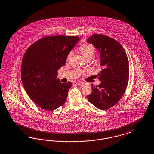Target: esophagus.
<instances>
[{"mask_svg":"<svg viewBox=\"0 0 154 154\" xmlns=\"http://www.w3.org/2000/svg\"><path fill=\"white\" fill-rule=\"evenodd\" d=\"M77 85H79V86H84L85 85V83L82 82H77Z\"/></svg>","mask_w":154,"mask_h":154,"instance_id":"obj_1","label":"esophagus"}]
</instances>
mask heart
<instances>
[{
    "instance_id": "1",
    "label": "heart",
    "mask_w": 154,
    "mask_h": 154,
    "mask_svg": "<svg viewBox=\"0 0 154 154\" xmlns=\"http://www.w3.org/2000/svg\"><path fill=\"white\" fill-rule=\"evenodd\" d=\"M79 51H80L81 54L82 55V57L85 59L86 58H91L92 57L94 52H95V49L92 45L87 43V44H84L81 46H80L79 48ZM70 54H69L68 56V58L69 57Z\"/></svg>"
}]
</instances>
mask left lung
Returning <instances> with one entry per match:
<instances>
[{
    "label": "left lung",
    "mask_w": 154,
    "mask_h": 154,
    "mask_svg": "<svg viewBox=\"0 0 154 154\" xmlns=\"http://www.w3.org/2000/svg\"><path fill=\"white\" fill-rule=\"evenodd\" d=\"M91 43L100 54L99 74L101 84H92V92L87 96L89 101L101 110L116 104L125 92L129 79V62L123 46L115 39L101 34L89 37Z\"/></svg>",
    "instance_id": "left-lung-1"
}]
</instances>
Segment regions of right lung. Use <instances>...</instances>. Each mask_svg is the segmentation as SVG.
<instances>
[{"instance_id": "obj_1", "label": "right lung", "mask_w": 154, "mask_h": 154, "mask_svg": "<svg viewBox=\"0 0 154 154\" xmlns=\"http://www.w3.org/2000/svg\"><path fill=\"white\" fill-rule=\"evenodd\" d=\"M80 40L77 37L57 35L43 38L26 50L21 66L25 91L41 108L53 111L63 104L72 83L61 82L57 71Z\"/></svg>"}]
</instances>
